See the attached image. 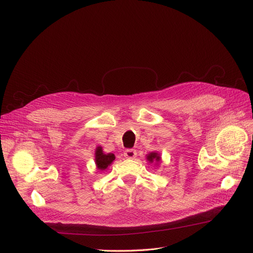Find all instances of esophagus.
<instances>
[{
	"mask_svg": "<svg viewBox=\"0 0 253 253\" xmlns=\"http://www.w3.org/2000/svg\"><path fill=\"white\" fill-rule=\"evenodd\" d=\"M124 155L126 158H128V159H134L136 156H137V152L136 150L134 149H127L125 151Z\"/></svg>",
	"mask_w": 253,
	"mask_h": 253,
	"instance_id": "esophagus-1",
	"label": "esophagus"
}]
</instances>
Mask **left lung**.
I'll list each match as a JSON object with an SVG mask.
<instances>
[{
    "label": "left lung",
    "mask_w": 253,
    "mask_h": 253,
    "mask_svg": "<svg viewBox=\"0 0 253 253\" xmlns=\"http://www.w3.org/2000/svg\"><path fill=\"white\" fill-rule=\"evenodd\" d=\"M147 159L150 163H159L160 162V156L158 153L156 152H152L147 156Z\"/></svg>",
    "instance_id": "8db88e82"
}]
</instances>
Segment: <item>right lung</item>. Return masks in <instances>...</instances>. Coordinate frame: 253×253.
Masks as SVG:
<instances>
[{"instance_id": "obj_1", "label": "right lung", "mask_w": 253, "mask_h": 253, "mask_svg": "<svg viewBox=\"0 0 253 253\" xmlns=\"http://www.w3.org/2000/svg\"><path fill=\"white\" fill-rule=\"evenodd\" d=\"M115 160V155L113 153H109V154H104L101 147H97L96 153H95V163L97 166V169L100 171H104L108 169V167L111 166V164Z\"/></svg>"}]
</instances>
